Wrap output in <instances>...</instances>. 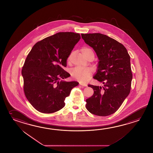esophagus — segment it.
Wrapping results in <instances>:
<instances>
[{"label":"esophagus","mask_w":153,"mask_h":153,"mask_svg":"<svg viewBox=\"0 0 153 153\" xmlns=\"http://www.w3.org/2000/svg\"><path fill=\"white\" fill-rule=\"evenodd\" d=\"M80 85H81V86H87V84H85V83H83V82H80Z\"/></svg>","instance_id":"obj_1"}]
</instances>
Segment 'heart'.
Returning <instances> with one entry per match:
<instances>
[{
  "label": "heart",
  "instance_id": "heart-1",
  "mask_svg": "<svg viewBox=\"0 0 153 153\" xmlns=\"http://www.w3.org/2000/svg\"><path fill=\"white\" fill-rule=\"evenodd\" d=\"M92 51L90 48L84 47L81 49V52L84 56L87 57V55L90 51ZM71 55H70L68 58V62L71 60ZM92 72V69L90 68H82L80 67H76L74 68L71 71V75L72 77L79 81L85 82L89 80Z\"/></svg>",
  "mask_w": 153,
  "mask_h": 153
}]
</instances>
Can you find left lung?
<instances>
[{"instance_id": "8db88e82", "label": "left lung", "mask_w": 153, "mask_h": 153, "mask_svg": "<svg viewBox=\"0 0 153 153\" xmlns=\"http://www.w3.org/2000/svg\"><path fill=\"white\" fill-rule=\"evenodd\" d=\"M81 37L98 57V69L93 78L102 85H88L93 88L94 93L86 99V108L97 116L111 115L120 108L130 92L132 79L130 57L122 44L105 35L81 33Z\"/></svg>"}]
</instances>
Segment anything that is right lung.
Segmentation results:
<instances>
[{
    "mask_svg": "<svg viewBox=\"0 0 153 153\" xmlns=\"http://www.w3.org/2000/svg\"><path fill=\"white\" fill-rule=\"evenodd\" d=\"M79 33L60 32L37 42L27 55L22 70L24 91L28 101L37 111L51 114L65 106L77 81L62 79L71 75L63 69Z\"/></svg>",
    "mask_w": 153,
    "mask_h": 153,
    "instance_id": "right-lung-1",
    "label": "right lung"
}]
</instances>
